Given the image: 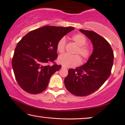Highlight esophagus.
Listing matches in <instances>:
<instances>
[{
	"label": "esophagus",
	"instance_id": "1",
	"mask_svg": "<svg viewBox=\"0 0 125 125\" xmlns=\"http://www.w3.org/2000/svg\"><path fill=\"white\" fill-rule=\"evenodd\" d=\"M62 68H63V69H66V67H64V66H62Z\"/></svg>",
	"mask_w": 125,
	"mask_h": 125
}]
</instances>
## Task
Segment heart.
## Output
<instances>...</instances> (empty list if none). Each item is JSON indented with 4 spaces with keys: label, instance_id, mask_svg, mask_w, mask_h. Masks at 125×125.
I'll list each match as a JSON object with an SVG mask.
<instances>
[{
    "label": "heart",
    "instance_id": "1",
    "mask_svg": "<svg viewBox=\"0 0 125 125\" xmlns=\"http://www.w3.org/2000/svg\"><path fill=\"white\" fill-rule=\"evenodd\" d=\"M71 39L78 46L76 49L75 54H80L83 60H86L90 57L91 54V49L89 47L86 46L87 39L84 35L80 33L73 35ZM66 40L65 38H62L58 41L57 45V51L59 53H63L65 50ZM58 61L63 66L67 67H73L78 66L80 63L81 59L78 55H68L64 54L59 56Z\"/></svg>",
    "mask_w": 125,
    "mask_h": 125
}]
</instances>
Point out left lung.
I'll use <instances>...</instances> for the list:
<instances>
[{
    "label": "left lung",
    "instance_id": "obj_1",
    "mask_svg": "<svg viewBox=\"0 0 125 125\" xmlns=\"http://www.w3.org/2000/svg\"><path fill=\"white\" fill-rule=\"evenodd\" d=\"M92 42L94 50L88 61L75 69H70L64 85L72 94L86 96L103 85L111 73L114 54L108 41L94 31L80 29Z\"/></svg>",
    "mask_w": 125,
    "mask_h": 125
}]
</instances>
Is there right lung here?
Returning a JSON list of instances; mask_svg holds the SVG:
<instances>
[{
	"label": "right lung",
	"mask_w": 125,
	"mask_h": 125,
	"mask_svg": "<svg viewBox=\"0 0 125 125\" xmlns=\"http://www.w3.org/2000/svg\"><path fill=\"white\" fill-rule=\"evenodd\" d=\"M73 27L45 26L30 31L17 44L12 61L16 79L21 88L31 94L45 91L50 77L61 65L47 63L57 59L58 41Z\"/></svg>",
	"instance_id": "add662e5"
}]
</instances>
